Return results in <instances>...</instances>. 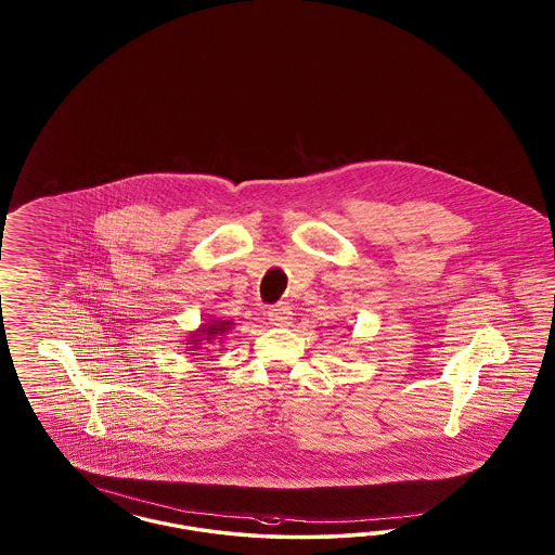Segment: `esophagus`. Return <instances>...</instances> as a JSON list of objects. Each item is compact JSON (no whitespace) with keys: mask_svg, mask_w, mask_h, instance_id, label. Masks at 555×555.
Returning a JSON list of instances; mask_svg holds the SVG:
<instances>
[{"mask_svg":"<svg viewBox=\"0 0 555 555\" xmlns=\"http://www.w3.org/2000/svg\"><path fill=\"white\" fill-rule=\"evenodd\" d=\"M269 320L272 325H291L293 323V311L288 302H276L269 309Z\"/></svg>","mask_w":555,"mask_h":555,"instance_id":"esophagus-1","label":"esophagus"}]
</instances>
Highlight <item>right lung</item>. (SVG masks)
I'll use <instances>...</instances> for the list:
<instances>
[{
	"instance_id": "add662e5",
	"label": "right lung",
	"mask_w": 555,
	"mask_h": 555,
	"mask_svg": "<svg viewBox=\"0 0 555 555\" xmlns=\"http://www.w3.org/2000/svg\"><path fill=\"white\" fill-rule=\"evenodd\" d=\"M232 327H234V321L232 320L207 321V323H203L197 332H193L186 341L193 344V350H199L202 341H214L218 337L221 339V336H225Z\"/></svg>"
}]
</instances>
